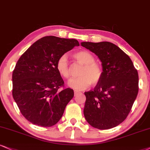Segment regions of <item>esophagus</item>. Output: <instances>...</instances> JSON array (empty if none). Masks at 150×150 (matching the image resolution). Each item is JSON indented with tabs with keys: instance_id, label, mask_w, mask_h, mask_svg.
Segmentation results:
<instances>
[{
	"instance_id": "1",
	"label": "esophagus",
	"mask_w": 150,
	"mask_h": 150,
	"mask_svg": "<svg viewBox=\"0 0 150 150\" xmlns=\"http://www.w3.org/2000/svg\"><path fill=\"white\" fill-rule=\"evenodd\" d=\"M79 93H80V92L76 91V90H75V91H74V95H75V96H76L77 95H79Z\"/></svg>"
}]
</instances>
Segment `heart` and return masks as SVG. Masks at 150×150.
<instances>
[{"instance_id":"heart-1","label":"heart","mask_w":150,"mask_h":150,"mask_svg":"<svg viewBox=\"0 0 150 150\" xmlns=\"http://www.w3.org/2000/svg\"><path fill=\"white\" fill-rule=\"evenodd\" d=\"M79 63L83 64V67L79 72L80 76L70 79L68 86L75 90H83L90 85L98 83L102 78V68L95 62V57L88 51H80L74 55ZM56 69L61 76L68 79L70 76V70L67 57L62 55L56 62Z\"/></svg>"}]
</instances>
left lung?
<instances>
[{"mask_svg": "<svg viewBox=\"0 0 150 150\" xmlns=\"http://www.w3.org/2000/svg\"><path fill=\"white\" fill-rule=\"evenodd\" d=\"M102 64V78L93 90L85 92L84 116L92 127L108 129L126 119L138 92V74L132 60L108 42H81Z\"/></svg>", "mask_w": 150, "mask_h": 150, "instance_id": "left-lung-1", "label": "left lung"}]
</instances>
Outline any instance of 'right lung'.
I'll return each instance as SVG.
<instances>
[{"mask_svg":"<svg viewBox=\"0 0 150 150\" xmlns=\"http://www.w3.org/2000/svg\"><path fill=\"white\" fill-rule=\"evenodd\" d=\"M79 46L74 39L44 37L20 57L12 73V96L23 116L33 125H55L74 97L56 69L62 55ZM62 86V91L59 90Z\"/></svg>","mask_w":150,"mask_h":150,"instance_id":"1","label":"right lung"}]
</instances>
